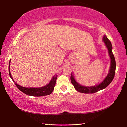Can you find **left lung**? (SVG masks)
I'll return each mask as SVG.
<instances>
[{"instance_id": "8db88e82", "label": "left lung", "mask_w": 127, "mask_h": 127, "mask_svg": "<svg viewBox=\"0 0 127 127\" xmlns=\"http://www.w3.org/2000/svg\"><path fill=\"white\" fill-rule=\"evenodd\" d=\"M102 40H103L107 48L108 49L110 57L111 58V65H110L109 74L107 75V76L105 77V79L103 80V81L100 83H99V85H97L94 86H91V87H88V86L86 87V86H82L81 85H80L79 83H78L74 79V75H72V73H71L70 77L71 82L72 84L74 85L75 90L79 92L83 93H95L96 92L103 90V89L107 87L110 85V83L112 82L113 79H114L116 64L115 57L112 53V46L111 42H110V41L106 35L104 36Z\"/></svg>"}]
</instances>
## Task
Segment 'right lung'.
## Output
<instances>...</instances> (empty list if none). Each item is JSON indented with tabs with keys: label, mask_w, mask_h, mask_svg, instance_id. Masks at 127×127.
<instances>
[{
	"label": "right lung",
	"mask_w": 127,
	"mask_h": 127,
	"mask_svg": "<svg viewBox=\"0 0 127 127\" xmlns=\"http://www.w3.org/2000/svg\"><path fill=\"white\" fill-rule=\"evenodd\" d=\"M10 61L9 62V72L10 77L14 83H15L16 86L21 91H22L23 93L26 94L27 95H30V96H45L49 95L52 92L54 87H55L56 85V82L57 80V75H55L51 79V81L48 84L46 85L45 86H43L39 88H34V87H31V88H27L24 87L22 86H21L18 85L17 83L15 82L14 80H13V78L12 77L10 73Z\"/></svg>",
	"instance_id": "right-lung-1"
}]
</instances>
